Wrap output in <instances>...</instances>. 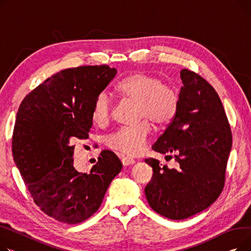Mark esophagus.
<instances>
[{
	"label": "esophagus",
	"instance_id": "obj_1",
	"mask_svg": "<svg viewBox=\"0 0 251 251\" xmlns=\"http://www.w3.org/2000/svg\"><path fill=\"white\" fill-rule=\"evenodd\" d=\"M122 163L124 166H128V165H132L135 163V160L131 159L129 157H122Z\"/></svg>",
	"mask_w": 251,
	"mask_h": 251
}]
</instances>
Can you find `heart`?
<instances>
[{
  "label": "heart",
  "mask_w": 251,
  "mask_h": 251,
  "mask_svg": "<svg viewBox=\"0 0 251 251\" xmlns=\"http://www.w3.org/2000/svg\"><path fill=\"white\" fill-rule=\"evenodd\" d=\"M117 92L129 101L137 103V119L143 122L124 126L107 138L110 149L128 156L142 153L151 136V125L162 127L169 125L178 110L179 97L173 87L160 77L147 72L130 74L117 85ZM113 106L109 96L99 93L92 104L91 119L100 126L109 124Z\"/></svg>",
  "instance_id": "1"
}]
</instances>
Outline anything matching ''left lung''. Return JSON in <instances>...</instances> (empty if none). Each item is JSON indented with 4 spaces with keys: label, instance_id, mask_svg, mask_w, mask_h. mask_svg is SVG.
<instances>
[{
    "label": "left lung",
    "instance_id": "obj_1",
    "mask_svg": "<svg viewBox=\"0 0 251 251\" xmlns=\"http://www.w3.org/2000/svg\"><path fill=\"white\" fill-rule=\"evenodd\" d=\"M180 77L177 113L152 147L173 154L177 168L161 166L154 158L145 160L153 169L145 187L147 201L156 213L171 220L194 216L218 199L232 147L231 127L214 87L187 69Z\"/></svg>",
    "mask_w": 251,
    "mask_h": 251
}]
</instances>
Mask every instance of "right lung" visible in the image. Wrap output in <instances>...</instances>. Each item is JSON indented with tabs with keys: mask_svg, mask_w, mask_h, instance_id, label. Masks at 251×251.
I'll return each mask as SVG.
<instances>
[{
	"mask_svg": "<svg viewBox=\"0 0 251 251\" xmlns=\"http://www.w3.org/2000/svg\"><path fill=\"white\" fill-rule=\"evenodd\" d=\"M116 75L107 65L83 66L54 74L25 96L12 137V152L22 179L39 209L70 225L97 210L123 164L103 150L89 173L74 168L77 140L89 137L95 97Z\"/></svg>",
	"mask_w": 251,
	"mask_h": 251,
	"instance_id": "right-lung-1",
	"label": "right lung"
}]
</instances>
